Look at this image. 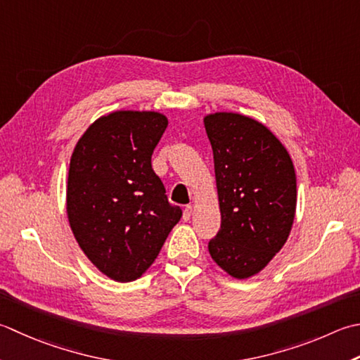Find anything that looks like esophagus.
<instances>
[{
    "mask_svg": "<svg viewBox=\"0 0 360 360\" xmlns=\"http://www.w3.org/2000/svg\"><path fill=\"white\" fill-rule=\"evenodd\" d=\"M192 214H193V207L192 206H186L184 207V214H182V218H184V220L187 221V220H190V217H192Z\"/></svg>",
    "mask_w": 360,
    "mask_h": 360,
    "instance_id": "34e87169",
    "label": "esophagus"
}]
</instances>
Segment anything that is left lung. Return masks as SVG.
I'll use <instances>...</instances> for the list:
<instances>
[{
  "label": "left lung",
  "instance_id": "1",
  "mask_svg": "<svg viewBox=\"0 0 360 360\" xmlns=\"http://www.w3.org/2000/svg\"><path fill=\"white\" fill-rule=\"evenodd\" d=\"M214 151L221 229L214 262L236 279L262 271L281 251L297 212V176L285 146L257 120L236 112L204 117Z\"/></svg>",
  "mask_w": 360,
  "mask_h": 360
}]
</instances>
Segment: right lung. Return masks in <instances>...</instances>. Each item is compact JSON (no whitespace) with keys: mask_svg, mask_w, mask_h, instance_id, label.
<instances>
[{"mask_svg":"<svg viewBox=\"0 0 360 360\" xmlns=\"http://www.w3.org/2000/svg\"><path fill=\"white\" fill-rule=\"evenodd\" d=\"M167 126L156 110L110 112L89 126L70 159V228L90 262L117 283L150 269L182 217L151 167Z\"/></svg>","mask_w":360,"mask_h":360,"instance_id":"1","label":"right lung"}]
</instances>
